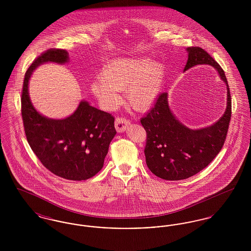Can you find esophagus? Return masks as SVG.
I'll use <instances>...</instances> for the list:
<instances>
[{
	"mask_svg": "<svg viewBox=\"0 0 251 251\" xmlns=\"http://www.w3.org/2000/svg\"><path fill=\"white\" fill-rule=\"evenodd\" d=\"M129 125H130V121L124 118H117L115 120V127L118 132H123L126 131Z\"/></svg>",
	"mask_w": 251,
	"mask_h": 251,
	"instance_id": "obj_1",
	"label": "esophagus"
}]
</instances>
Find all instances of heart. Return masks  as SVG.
<instances>
[{
	"label": "heart",
	"instance_id": "1",
	"mask_svg": "<svg viewBox=\"0 0 251 251\" xmlns=\"http://www.w3.org/2000/svg\"><path fill=\"white\" fill-rule=\"evenodd\" d=\"M166 78L163 62L148 58L116 59L102 69L91 91L102 106L113 109L125 91L126 102L136 111H147L155 103Z\"/></svg>",
	"mask_w": 251,
	"mask_h": 251
}]
</instances>
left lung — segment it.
Here are the masks:
<instances>
[{
    "mask_svg": "<svg viewBox=\"0 0 251 251\" xmlns=\"http://www.w3.org/2000/svg\"><path fill=\"white\" fill-rule=\"evenodd\" d=\"M188 59L183 72L199 65L215 68L227 86L226 109L214 124L193 130L179 121L168 104V94L159 96L154 107L141 120L147 131L146 163L161 179L179 180L194 176L207 167L221 151L231 115V100L224 71L203 49L186 48Z\"/></svg>",
    "mask_w": 251,
    "mask_h": 251,
    "instance_id": "obj_1",
    "label": "left lung"
}]
</instances>
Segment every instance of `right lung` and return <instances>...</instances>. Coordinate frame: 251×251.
<instances>
[{
	"instance_id": "add662e5",
	"label": "right lung",
	"mask_w": 251,
	"mask_h": 251,
	"mask_svg": "<svg viewBox=\"0 0 251 251\" xmlns=\"http://www.w3.org/2000/svg\"><path fill=\"white\" fill-rule=\"evenodd\" d=\"M65 50H49L29 67L24 77L22 115L27 141L42 165L64 179H89L102 168L109 145L115 137V119L81 100L70 117L54 120L40 114L29 95V81L37 67L67 64Z\"/></svg>"
}]
</instances>
